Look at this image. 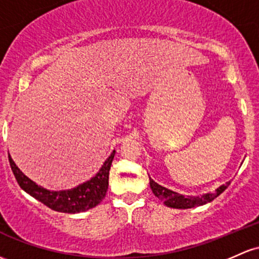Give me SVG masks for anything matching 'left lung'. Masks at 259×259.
<instances>
[{
    "mask_svg": "<svg viewBox=\"0 0 259 259\" xmlns=\"http://www.w3.org/2000/svg\"><path fill=\"white\" fill-rule=\"evenodd\" d=\"M229 184L230 182H227L226 184L219 187L215 193H208V194H204L201 197H189V195L184 197V195L178 194V193L173 192V190L164 188V187L160 186V184H157L150 178V187H151L153 194L160 199L164 205L176 209H189L209 203V201L214 200L215 198L219 197L229 187Z\"/></svg>",
    "mask_w": 259,
    "mask_h": 259,
    "instance_id": "8db88e82",
    "label": "left lung"
}]
</instances>
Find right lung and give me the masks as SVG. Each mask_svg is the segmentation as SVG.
I'll return each mask as SVG.
<instances>
[{"label": "right lung", "instance_id": "right-lung-1", "mask_svg": "<svg viewBox=\"0 0 259 259\" xmlns=\"http://www.w3.org/2000/svg\"><path fill=\"white\" fill-rule=\"evenodd\" d=\"M115 151L110 153L103 166L101 167L97 175L91 178L84 183L78 184L77 187L66 190H48L42 187L35 184L32 180L24 176L21 169L16 166L11 156L8 155L11 169H12L14 177L18 182L19 187L32 195L33 198L38 199L48 208L60 212H75L86 211L88 209L95 208L106 197L108 189V180H109V169L112 166V161L114 158Z\"/></svg>", "mask_w": 259, "mask_h": 259}]
</instances>
